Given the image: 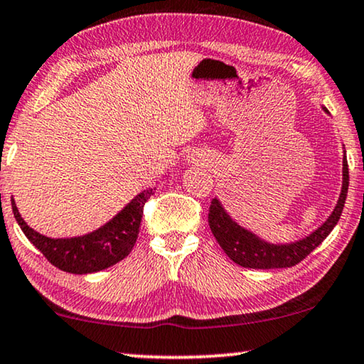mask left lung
Segmentation results:
<instances>
[{
    "mask_svg": "<svg viewBox=\"0 0 364 364\" xmlns=\"http://www.w3.org/2000/svg\"><path fill=\"white\" fill-rule=\"evenodd\" d=\"M322 109L328 114L327 107ZM348 164L343 155V181H341V193L337 205L328 215V219L314 230L312 234L291 243H269L253 232L243 229L222 208L220 200L214 198L209 208V227L213 230L215 240L222 247L232 262L240 264L243 268L253 269H274V268H291L302 262L309 253L321 245L327 238L343 210L346 193H348Z\"/></svg>",
    "mask_w": 364,
    "mask_h": 364,
    "instance_id": "1",
    "label": "left lung"
}]
</instances>
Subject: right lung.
Returning <instances> with one entry per match:
<instances>
[{
	"label": "right lung",
	"instance_id": "obj_1",
	"mask_svg": "<svg viewBox=\"0 0 364 364\" xmlns=\"http://www.w3.org/2000/svg\"><path fill=\"white\" fill-rule=\"evenodd\" d=\"M151 194V188L144 189L100 229L72 238H50L39 234L26 224L14 199H11V205L21 230L53 267L67 273L88 274L112 267L130 253L139 235L144 205Z\"/></svg>",
	"mask_w": 364,
	"mask_h": 364
}]
</instances>
